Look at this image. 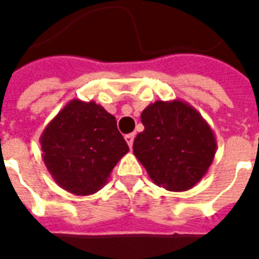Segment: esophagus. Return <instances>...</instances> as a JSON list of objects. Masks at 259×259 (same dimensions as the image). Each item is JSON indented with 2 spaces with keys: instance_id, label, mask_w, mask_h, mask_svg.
Returning a JSON list of instances; mask_svg holds the SVG:
<instances>
[{
  "instance_id": "esophagus-1",
  "label": "esophagus",
  "mask_w": 259,
  "mask_h": 259,
  "mask_svg": "<svg viewBox=\"0 0 259 259\" xmlns=\"http://www.w3.org/2000/svg\"><path fill=\"white\" fill-rule=\"evenodd\" d=\"M134 137H136V134H134V133L126 134V136H125V140H126V142H127V145H129V148H132V146H133Z\"/></svg>"
}]
</instances>
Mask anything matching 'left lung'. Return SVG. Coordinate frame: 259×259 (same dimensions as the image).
<instances>
[{
	"instance_id": "left-lung-1",
	"label": "left lung",
	"mask_w": 259,
	"mask_h": 259,
	"mask_svg": "<svg viewBox=\"0 0 259 259\" xmlns=\"http://www.w3.org/2000/svg\"><path fill=\"white\" fill-rule=\"evenodd\" d=\"M144 132L133 153L154 184L188 191L203 179L217 152V138L201 114L180 99L150 103L141 114Z\"/></svg>"
}]
</instances>
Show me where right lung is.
Returning a JSON list of instances; mask_svg holds the SVG:
<instances>
[{
  "label": "right lung",
  "mask_w": 259,
  "mask_h": 259,
  "mask_svg": "<svg viewBox=\"0 0 259 259\" xmlns=\"http://www.w3.org/2000/svg\"><path fill=\"white\" fill-rule=\"evenodd\" d=\"M40 145L55 183L78 196L98 192L129 152L115 117L95 102L80 99L68 102L46 126Z\"/></svg>",
  "instance_id": "1"
}]
</instances>
